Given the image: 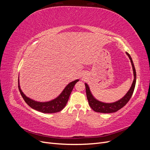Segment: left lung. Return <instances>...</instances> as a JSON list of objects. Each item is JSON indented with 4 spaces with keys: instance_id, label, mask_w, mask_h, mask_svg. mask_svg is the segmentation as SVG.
<instances>
[{
    "instance_id": "8db88e82",
    "label": "left lung",
    "mask_w": 150,
    "mask_h": 150,
    "mask_svg": "<svg viewBox=\"0 0 150 150\" xmlns=\"http://www.w3.org/2000/svg\"><path fill=\"white\" fill-rule=\"evenodd\" d=\"M126 54H127V56H128L129 59H130L131 65H132L134 79L132 84H131L129 89L128 90V91L127 92V93L122 98L119 99V100H117V101L113 103H104L99 101L98 99H97L93 96V94H92L91 91L88 84L87 83H85L86 96H87L88 103L90 107L91 108L92 110H94L95 112L102 113L115 112L119 110H120V109L123 106H125L127 104V103L129 101L131 96H132V94L133 93L134 89L135 88L136 81H137V72H136L135 67L132 59H131V57L127 52H126Z\"/></svg>"
}]
</instances>
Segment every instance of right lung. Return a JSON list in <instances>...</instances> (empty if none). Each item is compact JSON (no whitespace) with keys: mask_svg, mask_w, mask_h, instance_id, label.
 <instances>
[{"mask_svg":"<svg viewBox=\"0 0 150 150\" xmlns=\"http://www.w3.org/2000/svg\"><path fill=\"white\" fill-rule=\"evenodd\" d=\"M79 81V79H76L69 83L66 86L65 88L63 89L62 93L57 97L52 99L51 101L46 102H40L35 101L34 99L27 96L22 92L21 88L19 77V79H18V86H19V89L24 100L30 108L34 109L35 110H37L43 113H54L61 111L66 106L70 94L72 89L74 88V86Z\"/></svg>","mask_w":150,"mask_h":150,"instance_id":"obj_1","label":"right lung"}]
</instances>
